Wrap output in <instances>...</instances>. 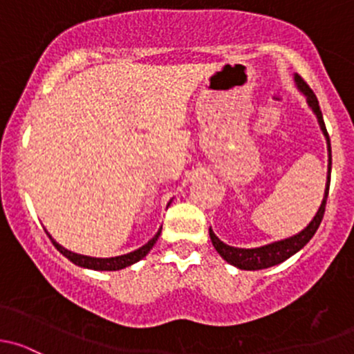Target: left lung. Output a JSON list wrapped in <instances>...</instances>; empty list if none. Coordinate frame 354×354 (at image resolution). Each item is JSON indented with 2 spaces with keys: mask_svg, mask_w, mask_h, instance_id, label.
Listing matches in <instances>:
<instances>
[{
  "mask_svg": "<svg viewBox=\"0 0 354 354\" xmlns=\"http://www.w3.org/2000/svg\"><path fill=\"white\" fill-rule=\"evenodd\" d=\"M295 83H297L298 90L307 97V104L308 107L312 109L313 114L317 115V121H319L320 129H322L324 136L327 140V151H329V165H327V184H326V192H324V199L322 204H320L319 211L315 213L313 220L307 227L304 228L300 233L297 235L290 236V239L285 240H278V242L268 243V245L262 247H256V249H239V247H230L227 243L221 242L216 235H214L213 230L209 228V236L211 242H213L214 249L218 250L221 257L225 259L227 262H230L232 266L239 269H245V271H257V269H266V268H272L276 264H281L283 261L290 259L293 254H297L298 250L304 249L313 235H315L317 228H319L320 221H322L324 213H326V203H327V196H329V185H330V167H333V155H330V140L329 134H327L326 124H324V118L322 112H320L319 107V100H317L315 93L312 92L310 86L304 82V78L298 75H295Z\"/></svg>",
  "mask_w": 354,
  "mask_h": 354,
  "instance_id": "left-lung-1",
  "label": "left lung"
}]
</instances>
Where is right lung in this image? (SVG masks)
Returning <instances> with one entry per match:
<instances>
[{
    "label": "right lung",
    "instance_id": "obj_1",
    "mask_svg": "<svg viewBox=\"0 0 354 354\" xmlns=\"http://www.w3.org/2000/svg\"><path fill=\"white\" fill-rule=\"evenodd\" d=\"M160 233H162V228H160L158 232H156V235L153 236L148 243H145L143 247H140L138 250H133V252L129 254H124V256H118V257H105V259H100V257H90V256H82V254H76V252H71V250L64 249L63 245H59V243L56 242V240L53 239V236L49 235L50 242L54 243V247H56L57 250H59L61 254H63L64 257H68L69 261L73 262V264L80 266V268H86V269H93V271H119V269H124L127 268V266L134 264V262L141 261L145 256H147L148 252L151 250V247L155 245L156 240H158Z\"/></svg>",
    "mask_w": 354,
    "mask_h": 354
}]
</instances>
